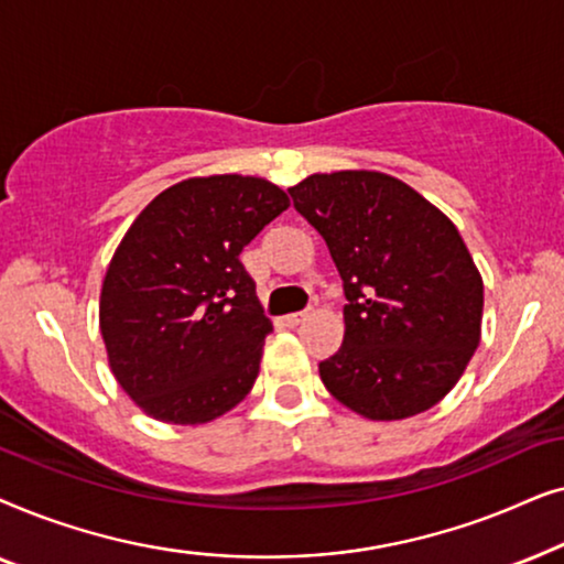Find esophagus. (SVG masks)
I'll use <instances>...</instances> for the list:
<instances>
[{
  "mask_svg": "<svg viewBox=\"0 0 564 564\" xmlns=\"http://www.w3.org/2000/svg\"><path fill=\"white\" fill-rule=\"evenodd\" d=\"M307 318V313H290V315H284V326H292V328H295V326H300V323H303Z\"/></svg>",
  "mask_w": 564,
  "mask_h": 564,
  "instance_id": "obj_1",
  "label": "esophagus"
}]
</instances>
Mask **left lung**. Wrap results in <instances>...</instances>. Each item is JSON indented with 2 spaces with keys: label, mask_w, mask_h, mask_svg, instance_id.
Segmentation results:
<instances>
[{
  "label": "left lung",
  "mask_w": 564,
  "mask_h": 564,
  "mask_svg": "<svg viewBox=\"0 0 564 564\" xmlns=\"http://www.w3.org/2000/svg\"><path fill=\"white\" fill-rule=\"evenodd\" d=\"M288 192L344 282V344L318 365L326 390L372 421L429 411L480 344L482 280L459 230L380 172L313 174Z\"/></svg>",
  "instance_id": "8db88e82"
}]
</instances>
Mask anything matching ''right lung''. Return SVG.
Masks as SVG:
<instances>
[{
	"label": "right lung",
	"instance_id": "obj_1",
	"mask_svg": "<svg viewBox=\"0 0 564 564\" xmlns=\"http://www.w3.org/2000/svg\"><path fill=\"white\" fill-rule=\"evenodd\" d=\"M290 207L259 176H195L161 192L107 267L99 330L115 380L164 423H207L249 395L272 323L241 264Z\"/></svg>",
	"mask_w": 564,
	"mask_h": 564
}]
</instances>
